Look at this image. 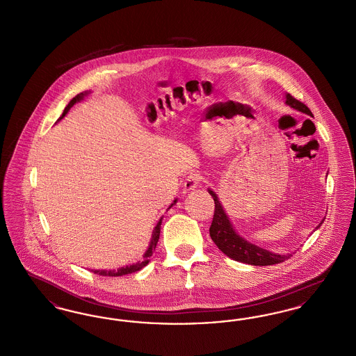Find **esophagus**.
Here are the masks:
<instances>
[{"label":"esophagus","mask_w":356,"mask_h":356,"mask_svg":"<svg viewBox=\"0 0 356 356\" xmlns=\"http://www.w3.org/2000/svg\"><path fill=\"white\" fill-rule=\"evenodd\" d=\"M202 176H200V173L199 172H193V173H191L188 177L186 179V181H184V188H186V191H192V189H195V188H197L199 184H200V181H202Z\"/></svg>","instance_id":"1"}]
</instances>
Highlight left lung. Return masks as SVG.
Wrapping results in <instances>:
<instances>
[{
	"instance_id": "left-lung-1",
	"label": "left lung",
	"mask_w": 356,
	"mask_h": 356,
	"mask_svg": "<svg viewBox=\"0 0 356 356\" xmlns=\"http://www.w3.org/2000/svg\"><path fill=\"white\" fill-rule=\"evenodd\" d=\"M286 99H287L286 104H288L289 106H292L303 113H307V115H311L309 108L303 102L296 100L292 95L288 93ZM208 192L213 197V202H215V213H213L212 224L209 227V236L213 240V243L219 247V250L222 254H227L228 257H231L236 261L251 264V266H272V264L282 263L292 256L291 254H272L270 251L254 245V244L248 243L247 240H244L243 237L238 236L235 232L231 221L227 218V213L224 212L218 196L211 189ZM318 227H321V225H318Z\"/></svg>"
}]
</instances>
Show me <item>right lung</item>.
Masks as SVG:
<instances>
[{
  "mask_svg": "<svg viewBox=\"0 0 356 356\" xmlns=\"http://www.w3.org/2000/svg\"><path fill=\"white\" fill-rule=\"evenodd\" d=\"M89 95V92H81V93H79L76 97H73L70 102H69L68 105L65 106V109H64V113H63V116H61V119L68 113L69 109L76 104L77 102H80V100H83L85 96H88ZM173 204H176V200L173 202V203L170 204V207L173 205ZM160 227H161V219L160 221L157 222V225L154 227V231H153L152 240H151V244H149V248L147 250V252L144 254V260L143 261H138V263H136V264H132V266H127V267H122V268H119L118 271H93L95 273H97V275H102V276H122V275H128V273H132V272L140 271L141 268H144L148 263H149V257L152 256L153 252H154V248H156V244H157V241H159V237H160Z\"/></svg>",
  "mask_w": 356,
  "mask_h": 356,
  "instance_id": "right-lung-1",
  "label": "right lung"
}]
</instances>
